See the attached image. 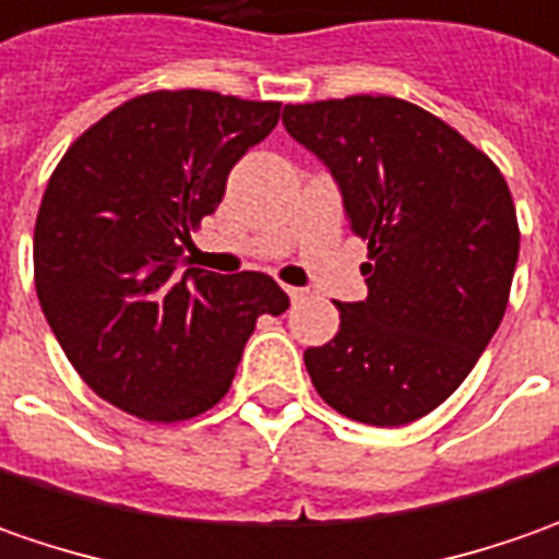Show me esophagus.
Here are the masks:
<instances>
[{"instance_id":"obj_1","label":"esophagus","mask_w":559,"mask_h":559,"mask_svg":"<svg viewBox=\"0 0 559 559\" xmlns=\"http://www.w3.org/2000/svg\"><path fill=\"white\" fill-rule=\"evenodd\" d=\"M284 294L290 297V302H299V299H306V290H302V287H284Z\"/></svg>"}]
</instances>
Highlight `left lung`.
<instances>
[{
    "label": "left lung",
    "mask_w": 559,
    "mask_h": 559,
    "mask_svg": "<svg viewBox=\"0 0 559 559\" xmlns=\"http://www.w3.org/2000/svg\"><path fill=\"white\" fill-rule=\"evenodd\" d=\"M284 126L343 191L368 243V297L306 349L318 395L349 420L402 427L464 383L508 309L520 257L501 169L457 129L390 95L284 107Z\"/></svg>",
    "instance_id": "8db88e82"
}]
</instances>
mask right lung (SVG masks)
Here are the masks:
<instances>
[{
	"label": "right lung",
	"instance_id": "add662e5",
	"mask_svg": "<svg viewBox=\"0 0 559 559\" xmlns=\"http://www.w3.org/2000/svg\"><path fill=\"white\" fill-rule=\"evenodd\" d=\"M281 102L206 88L135 95L64 151L39 203L33 281L64 356L105 402L151 424L228 393L257 318L290 299L262 272L179 269L225 179Z\"/></svg>",
	"mask_w": 559,
	"mask_h": 559
}]
</instances>
